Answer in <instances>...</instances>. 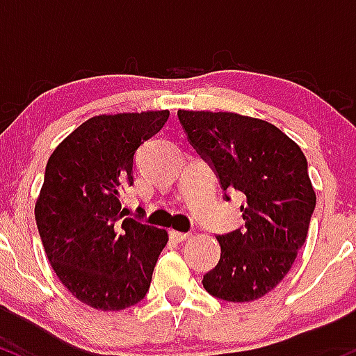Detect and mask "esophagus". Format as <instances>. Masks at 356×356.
<instances>
[{
  "instance_id": "esophagus-1",
  "label": "esophagus",
  "mask_w": 356,
  "mask_h": 356,
  "mask_svg": "<svg viewBox=\"0 0 356 356\" xmlns=\"http://www.w3.org/2000/svg\"><path fill=\"white\" fill-rule=\"evenodd\" d=\"M170 237L173 238V241H177V242H183V241H186V238H190V234H188V232L171 230L170 232Z\"/></svg>"
}]
</instances>
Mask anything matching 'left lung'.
Wrapping results in <instances>:
<instances>
[{"label":"left lung","instance_id":"left-lung-1","mask_svg":"<svg viewBox=\"0 0 356 356\" xmlns=\"http://www.w3.org/2000/svg\"><path fill=\"white\" fill-rule=\"evenodd\" d=\"M191 146L227 191H241L245 225L218 235L220 261L203 275L211 296L247 302L266 296L305 245L316 193L301 147L270 122L235 113L178 111Z\"/></svg>","mask_w":356,"mask_h":356}]
</instances>
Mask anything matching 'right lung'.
Returning a JSON list of instances; mask_svg holds the SVG:
<instances>
[{"instance_id":"obj_1","label":"right lung","mask_w":356,"mask_h":356,"mask_svg":"<svg viewBox=\"0 0 356 356\" xmlns=\"http://www.w3.org/2000/svg\"><path fill=\"white\" fill-rule=\"evenodd\" d=\"M170 111L90 118L55 147L35 203L43 249L62 284L83 305L121 311L146 296L168 232L124 217L138 147Z\"/></svg>"}]
</instances>
